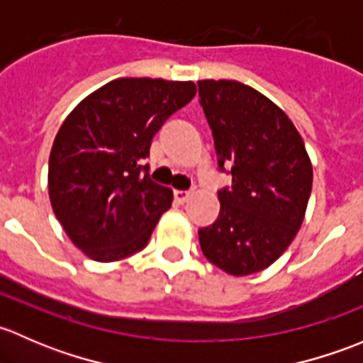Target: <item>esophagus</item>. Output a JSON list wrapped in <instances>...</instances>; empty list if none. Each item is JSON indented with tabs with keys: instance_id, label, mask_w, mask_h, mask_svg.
Instances as JSON below:
<instances>
[{
	"instance_id": "obj_1",
	"label": "esophagus",
	"mask_w": 363,
	"mask_h": 363,
	"mask_svg": "<svg viewBox=\"0 0 363 363\" xmlns=\"http://www.w3.org/2000/svg\"><path fill=\"white\" fill-rule=\"evenodd\" d=\"M174 199L177 203H186L189 199H191V191H182V189H177V191H174Z\"/></svg>"
}]
</instances>
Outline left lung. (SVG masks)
<instances>
[{
  "label": "left lung",
  "mask_w": 363,
  "mask_h": 363,
  "mask_svg": "<svg viewBox=\"0 0 363 363\" xmlns=\"http://www.w3.org/2000/svg\"><path fill=\"white\" fill-rule=\"evenodd\" d=\"M200 105L219 168L232 188L218 193L219 216L199 230L205 258L230 276L272 265L295 239L313 188V164L295 124L265 94L237 80H199Z\"/></svg>",
  "instance_id": "8db88e82"
}]
</instances>
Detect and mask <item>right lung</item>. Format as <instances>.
Returning <instances> with one entry per match:
<instances>
[{
    "label": "right lung",
    "mask_w": 363,
    "mask_h": 363,
    "mask_svg": "<svg viewBox=\"0 0 363 363\" xmlns=\"http://www.w3.org/2000/svg\"><path fill=\"white\" fill-rule=\"evenodd\" d=\"M196 94L191 80L116 79L61 124L49 158V199L73 244L94 262L147 246L174 193L142 167L164 121Z\"/></svg>",
    "instance_id": "right-lung-1"
}]
</instances>
